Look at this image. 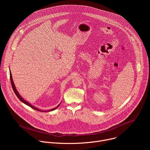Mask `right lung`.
<instances>
[{
  "instance_id": "obj_1",
  "label": "right lung",
  "mask_w": 150,
  "mask_h": 150,
  "mask_svg": "<svg viewBox=\"0 0 150 150\" xmlns=\"http://www.w3.org/2000/svg\"><path fill=\"white\" fill-rule=\"evenodd\" d=\"M10 79H11V85H12V88H13V91H14V93H15V94H16V96H17V97L21 101H22L23 103H24V104H25L26 105H28V106H30V107H31V108H33V109H35V110H38V111H40V112H50V111H53V110H56L58 107L60 105V103L57 105V106H56V108H53V109H50V110H47V111H42V110H40V109H37V108H35L34 106H33V105H32L30 103H29L28 102H27L26 100H25L22 97H21L20 95H19V94L18 93V91L16 90V88H15V84H14V83H13V79H12V74H11V71H10Z\"/></svg>"
}]
</instances>
